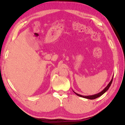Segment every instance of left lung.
<instances>
[{"mask_svg": "<svg viewBox=\"0 0 125 125\" xmlns=\"http://www.w3.org/2000/svg\"><path fill=\"white\" fill-rule=\"evenodd\" d=\"M113 77H112V79L111 80V81L109 82V83L108 84V85H107V86L105 87V88L103 90H102V91L101 92L97 94H94V95H89V96H83V95H80L79 94L76 93H75L74 91H73L74 92V93L75 94H76L77 96H80V97H84V98H85V99H90V100H93V99H95L97 98V97H99L100 96H101V95H103L104 93H106L107 90H108L109 88L110 87V86H111V85L112 84V81H113Z\"/></svg>", "mask_w": 125, "mask_h": 125, "instance_id": "8db88e82", "label": "left lung"}]
</instances>
